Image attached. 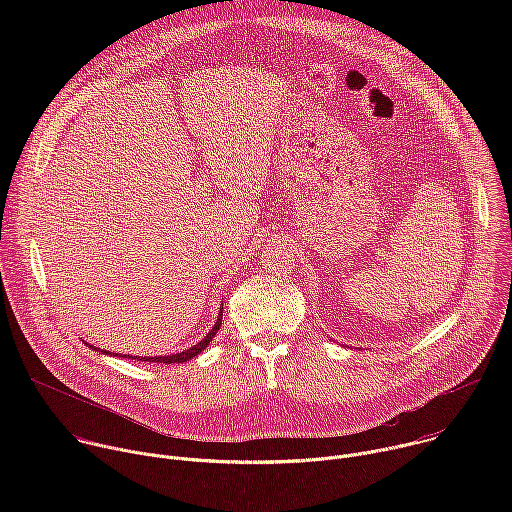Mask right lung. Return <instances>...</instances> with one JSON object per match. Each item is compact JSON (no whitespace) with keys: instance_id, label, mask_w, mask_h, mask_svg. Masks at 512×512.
I'll list each match as a JSON object with an SVG mask.
<instances>
[{"instance_id":"right-lung-1","label":"right lung","mask_w":512,"mask_h":512,"mask_svg":"<svg viewBox=\"0 0 512 512\" xmlns=\"http://www.w3.org/2000/svg\"><path fill=\"white\" fill-rule=\"evenodd\" d=\"M221 324H223V310L218 312V318H216V322H214V326H212V330L200 340V342H196L194 346H190L188 350H182V352H176V354H164V356H129V354H119V356H123V358H131V360H141V362H166V364H172V362H186V360H190V358H194V356H198L210 342H212V338H214V334L221 330ZM89 348H93V350H99V348H95V346H91L89 344ZM101 354H111V356H117V352H111V350H99Z\"/></svg>"}]
</instances>
